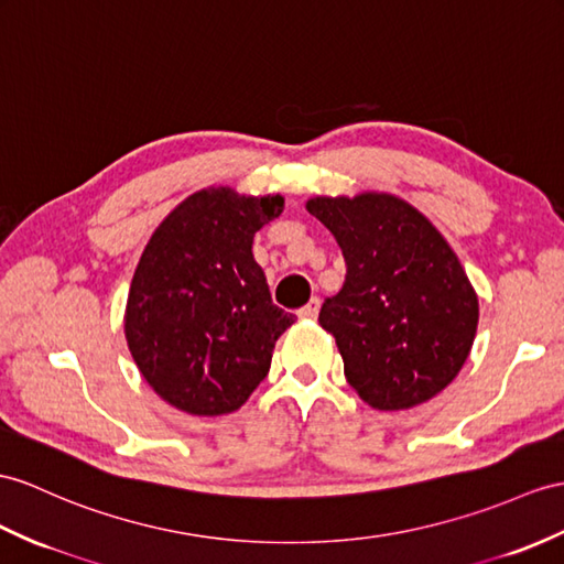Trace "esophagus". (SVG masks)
Segmentation results:
<instances>
[{"mask_svg":"<svg viewBox=\"0 0 564 564\" xmlns=\"http://www.w3.org/2000/svg\"><path fill=\"white\" fill-rule=\"evenodd\" d=\"M318 311H321V299L318 296H313L308 304L304 306V308H299V318H304V321H313L315 315H318Z\"/></svg>","mask_w":564,"mask_h":564,"instance_id":"34e87169","label":"esophagus"}]
</instances>
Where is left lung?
<instances>
[{
    "instance_id": "left-lung-1",
    "label": "left lung",
    "mask_w": 564,
    "mask_h": 564,
    "mask_svg": "<svg viewBox=\"0 0 564 564\" xmlns=\"http://www.w3.org/2000/svg\"><path fill=\"white\" fill-rule=\"evenodd\" d=\"M306 210L333 231L347 274L318 323L335 337L361 400L400 411L433 400L471 351L478 296L457 253L402 198L318 196Z\"/></svg>"
}]
</instances>
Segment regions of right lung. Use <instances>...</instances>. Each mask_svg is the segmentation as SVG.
<instances>
[{
    "label": "right lung",
    "mask_w": 564,
    "mask_h": 564,
    "mask_svg": "<svg viewBox=\"0 0 564 564\" xmlns=\"http://www.w3.org/2000/svg\"><path fill=\"white\" fill-rule=\"evenodd\" d=\"M282 210V196L210 186L176 205L145 246L123 333L148 386L186 414L237 411L296 321L272 304L251 251L256 231Z\"/></svg>",
    "instance_id": "add662e5"
}]
</instances>
